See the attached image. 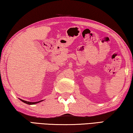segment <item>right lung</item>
<instances>
[{"mask_svg":"<svg viewBox=\"0 0 133 133\" xmlns=\"http://www.w3.org/2000/svg\"><path fill=\"white\" fill-rule=\"evenodd\" d=\"M19 99H20L21 101H22V102H23L24 103H25V104H29V105H34V104H38V103H40V102H42V101H43V100H41V101H38V102H29V101H25V100H23V99H20V98H19Z\"/></svg>","mask_w":133,"mask_h":133,"instance_id":"1","label":"right lung"}]
</instances>
